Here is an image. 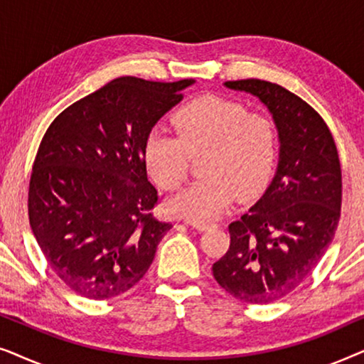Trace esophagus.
Here are the masks:
<instances>
[{
	"label": "esophagus",
	"instance_id": "34e87169",
	"mask_svg": "<svg viewBox=\"0 0 364 364\" xmlns=\"http://www.w3.org/2000/svg\"><path fill=\"white\" fill-rule=\"evenodd\" d=\"M188 225H192L193 228H197V230H208V228L215 227V223H208V222H188Z\"/></svg>",
	"mask_w": 364,
	"mask_h": 364
}]
</instances>
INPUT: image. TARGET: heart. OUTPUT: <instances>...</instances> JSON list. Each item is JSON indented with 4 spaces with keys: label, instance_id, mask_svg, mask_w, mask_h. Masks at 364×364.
Listing matches in <instances>:
<instances>
[{
    "label": "heart",
    "instance_id": "b5f03b06",
    "mask_svg": "<svg viewBox=\"0 0 364 364\" xmlns=\"http://www.w3.org/2000/svg\"><path fill=\"white\" fill-rule=\"evenodd\" d=\"M176 137L149 134L144 162L162 191H177L200 162L202 181L166 203L173 217L208 222L222 215L237 197L247 202L272 181L278 157V127L267 114L248 112L240 102L203 96L172 116Z\"/></svg>",
    "mask_w": 364,
    "mask_h": 364
}]
</instances>
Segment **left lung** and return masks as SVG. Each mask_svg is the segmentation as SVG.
I'll return each instance as SVG.
<instances>
[{
	"label": "left lung",
	"instance_id": "obj_1",
	"mask_svg": "<svg viewBox=\"0 0 364 364\" xmlns=\"http://www.w3.org/2000/svg\"><path fill=\"white\" fill-rule=\"evenodd\" d=\"M257 96L280 136L275 177L228 225L230 247L212 272L240 301L267 305L300 287L330 247L341 212V166L331 131L310 104L275 82L227 81Z\"/></svg>",
	"mask_w": 364,
	"mask_h": 364
}]
</instances>
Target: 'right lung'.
<instances>
[{
    "instance_id": "add662e5",
    "label": "right lung",
    "mask_w": 364,
    "mask_h": 364,
    "mask_svg": "<svg viewBox=\"0 0 364 364\" xmlns=\"http://www.w3.org/2000/svg\"><path fill=\"white\" fill-rule=\"evenodd\" d=\"M192 79L117 77L64 109L39 144L28 192L33 233L77 295L107 300L151 267L172 223L154 217L144 144Z\"/></svg>"
}]
</instances>
